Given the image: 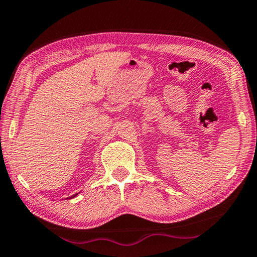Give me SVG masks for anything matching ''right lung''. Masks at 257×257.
I'll return each instance as SVG.
<instances>
[{"mask_svg": "<svg viewBox=\"0 0 257 257\" xmlns=\"http://www.w3.org/2000/svg\"><path fill=\"white\" fill-rule=\"evenodd\" d=\"M79 193H75V194H73V196H71V197H68V198H66V199H72V198H74V197H77Z\"/></svg>", "mask_w": 257, "mask_h": 257, "instance_id": "obj_1", "label": "right lung"}]
</instances>
